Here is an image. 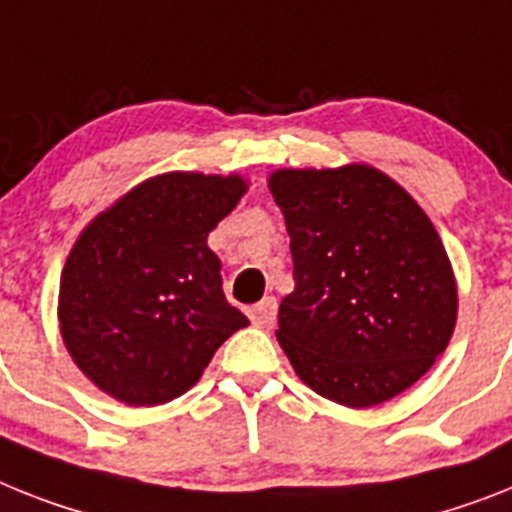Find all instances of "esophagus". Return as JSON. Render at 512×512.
Masks as SVG:
<instances>
[{
  "instance_id": "1",
  "label": "esophagus",
  "mask_w": 512,
  "mask_h": 512,
  "mask_svg": "<svg viewBox=\"0 0 512 512\" xmlns=\"http://www.w3.org/2000/svg\"><path fill=\"white\" fill-rule=\"evenodd\" d=\"M248 316H251V322L256 324V327L269 329L274 324V316H277V298H274V295H266L264 301L251 306Z\"/></svg>"
}]
</instances>
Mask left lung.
Segmentation results:
<instances>
[{"label":"left lung","instance_id":"1","mask_svg":"<svg viewBox=\"0 0 512 512\" xmlns=\"http://www.w3.org/2000/svg\"><path fill=\"white\" fill-rule=\"evenodd\" d=\"M295 290L280 340L295 374L345 408L395 398L432 369L453 337L458 285L432 219L369 164L277 170Z\"/></svg>","mask_w":512,"mask_h":512}]
</instances>
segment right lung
Wrapping results in <instances>:
<instances>
[{"mask_svg":"<svg viewBox=\"0 0 512 512\" xmlns=\"http://www.w3.org/2000/svg\"><path fill=\"white\" fill-rule=\"evenodd\" d=\"M248 180L164 172L96 214L59 280L57 319L83 374L128 405H162L201 379L211 356L248 319L222 293L206 246Z\"/></svg>","mask_w":512,"mask_h":512,"instance_id":"obj_1","label":"right lung"}]
</instances>
